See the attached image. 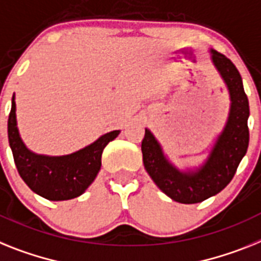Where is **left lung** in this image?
Wrapping results in <instances>:
<instances>
[{
	"instance_id": "8db88e82",
	"label": "left lung",
	"mask_w": 261,
	"mask_h": 261,
	"mask_svg": "<svg viewBox=\"0 0 261 261\" xmlns=\"http://www.w3.org/2000/svg\"><path fill=\"white\" fill-rule=\"evenodd\" d=\"M210 53L214 66L228 89L231 107L224 128L204 163L183 171L168 161L161 143L148 128L142 141L146 171L161 191L183 204L200 203L222 191L232 180L248 148L249 105L242 76L227 57L212 49Z\"/></svg>"
}]
</instances>
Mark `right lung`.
I'll return each mask as SVG.
<instances>
[{
	"instance_id": "1",
	"label": "right lung",
	"mask_w": 261,
	"mask_h": 261,
	"mask_svg": "<svg viewBox=\"0 0 261 261\" xmlns=\"http://www.w3.org/2000/svg\"><path fill=\"white\" fill-rule=\"evenodd\" d=\"M14 99L13 94L8 137L19 176L33 192L47 200H69L82 195L99 172L103 148L119 135L120 131H110L73 154L61 156L36 154L26 147L21 139L17 127Z\"/></svg>"
}]
</instances>
